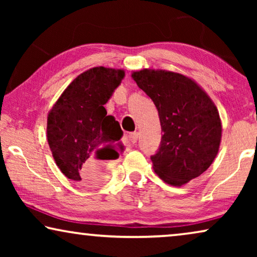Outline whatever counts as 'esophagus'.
Returning <instances> with one entry per match:
<instances>
[{"label":"esophagus","mask_w":257,"mask_h":257,"mask_svg":"<svg viewBox=\"0 0 257 257\" xmlns=\"http://www.w3.org/2000/svg\"><path fill=\"white\" fill-rule=\"evenodd\" d=\"M138 137H139L138 132H132V133H130V135H128V142L131 143V144H136L137 140H138Z\"/></svg>","instance_id":"34e87169"}]
</instances>
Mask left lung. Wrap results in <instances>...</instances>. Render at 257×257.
I'll use <instances>...</instances> for the list:
<instances>
[{
	"label": "left lung",
	"mask_w": 257,
	"mask_h": 257,
	"mask_svg": "<svg viewBox=\"0 0 257 257\" xmlns=\"http://www.w3.org/2000/svg\"><path fill=\"white\" fill-rule=\"evenodd\" d=\"M132 78L159 113L164 135L151 157L156 173L173 186L201 175L215 159L222 131L212 99L180 73L145 69L133 72Z\"/></svg>",
	"instance_id": "1"
}]
</instances>
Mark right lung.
<instances>
[{"instance_id": "1", "label": "right lung", "mask_w": 257, "mask_h": 257, "mask_svg": "<svg viewBox=\"0 0 257 257\" xmlns=\"http://www.w3.org/2000/svg\"><path fill=\"white\" fill-rule=\"evenodd\" d=\"M124 78L122 70L99 66L80 73L48 114V143L66 178L93 185L103 180L106 160L119 158L122 131L104 105Z\"/></svg>"}]
</instances>
